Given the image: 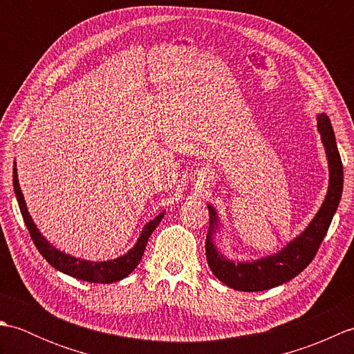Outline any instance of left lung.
I'll list each match as a JSON object with an SVG mask.
<instances>
[{"label": "left lung", "instance_id": "obj_1", "mask_svg": "<svg viewBox=\"0 0 354 354\" xmlns=\"http://www.w3.org/2000/svg\"><path fill=\"white\" fill-rule=\"evenodd\" d=\"M317 129L321 135L328 164V187L317 214L304 231L286 243L280 251L257 260H232L216 245V234L223 230L217 209L208 204L209 228L205 240V254L212 272L228 288L242 292H259L288 283L304 270L313 260L333 216L339 205L344 187V170L339 150L330 118L321 112L317 115Z\"/></svg>", "mask_w": 354, "mask_h": 354}]
</instances>
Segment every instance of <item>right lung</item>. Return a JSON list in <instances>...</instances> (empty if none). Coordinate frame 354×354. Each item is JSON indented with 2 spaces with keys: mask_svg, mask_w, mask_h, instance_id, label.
Wrapping results in <instances>:
<instances>
[{
  "mask_svg": "<svg viewBox=\"0 0 354 354\" xmlns=\"http://www.w3.org/2000/svg\"><path fill=\"white\" fill-rule=\"evenodd\" d=\"M13 190H15V196H17V201H18L21 214L24 217L26 227L30 232V237H32L33 243L36 245L37 251L41 252L42 257L47 260L53 268L61 270V272L77 278V280L89 281V283H115L129 275L132 270L138 266L142 254H145L150 234L155 231L158 223L162 221V217L165 214V212H162L158 214L155 219L149 221L145 227H142L137 242H135V245L131 248V250L124 252L123 255L111 260L91 261V260L74 257V255H70L61 250H57L56 246H53L48 240L41 234V231L37 230L36 223L33 222L32 216L28 213L24 194L21 192L19 181H18L17 161H13Z\"/></svg>",
  "mask_w": 354,
  "mask_h": 354,
  "instance_id": "add662e5",
  "label": "right lung"
}]
</instances>
